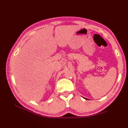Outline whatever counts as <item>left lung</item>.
Here are the masks:
<instances>
[{"mask_svg":"<svg viewBox=\"0 0 128 128\" xmlns=\"http://www.w3.org/2000/svg\"><path fill=\"white\" fill-rule=\"evenodd\" d=\"M84 99H86V100H88V99H86V98H84Z\"/></svg>","mask_w":128,"mask_h":128,"instance_id":"obj_1","label":"left lung"}]
</instances>
